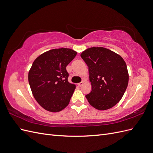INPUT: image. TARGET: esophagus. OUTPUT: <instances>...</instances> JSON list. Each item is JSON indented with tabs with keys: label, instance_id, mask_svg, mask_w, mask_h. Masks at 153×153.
I'll use <instances>...</instances> for the list:
<instances>
[{
	"label": "esophagus",
	"instance_id": "34e87169",
	"mask_svg": "<svg viewBox=\"0 0 153 153\" xmlns=\"http://www.w3.org/2000/svg\"><path fill=\"white\" fill-rule=\"evenodd\" d=\"M84 81H82L81 82H80V83H78V86H80V87H81L82 85H83V84H84Z\"/></svg>",
	"mask_w": 153,
	"mask_h": 153
}]
</instances>
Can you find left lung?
<instances>
[{
  "instance_id": "left-lung-1",
  "label": "left lung",
  "mask_w": 153,
  "mask_h": 153,
  "mask_svg": "<svg viewBox=\"0 0 153 153\" xmlns=\"http://www.w3.org/2000/svg\"><path fill=\"white\" fill-rule=\"evenodd\" d=\"M89 68L92 91L85 96L96 109L105 110L121 100L128 84L126 64L117 53L103 47L87 48L80 55Z\"/></svg>"
}]
</instances>
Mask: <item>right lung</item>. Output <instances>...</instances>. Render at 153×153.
Returning a JSON list of instances; mask_svg holds the SVG:
<instances>
[{"instance_id": "add662e5", "label": "right lung", "mask_w": 153, "mask_h": 153, "mask_svg": "<svg viewBox=\"0 0 153 153\" xmlns=\"http://www.w3.org/2000/svg\"><path fill=\"white\" fill-rule=\"evenodd\" d=\"M77 52L70 48L47 51L37 57L29 72V83L35 100L49 112L65 108L76 86L68 80L66 67Z\"/></svg>"}]
</instances>
